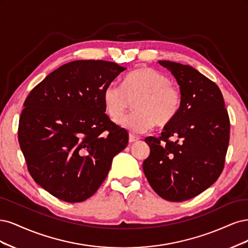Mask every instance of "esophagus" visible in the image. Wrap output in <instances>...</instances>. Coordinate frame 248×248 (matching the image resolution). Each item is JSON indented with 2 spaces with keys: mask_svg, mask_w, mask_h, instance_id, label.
Listing matches in <instances>:
<instances>
[{
  "mask_svg": "<svg viewBox=\"0 0 248 248\" xmlns=\"http://www.w3.org/2000/svg\"><path fill=\"white\" fill-rule=\"evenodd\" d=\"M138 140H139V137H136V136H134V135L130 134V136H129V142H130V143L137 142Z\"/></svg>",
  "mask_w": 248,
  "mask_h": 248,
  "instance_id": "34e87169",
  "label": "esophagus"
}]
</instances>
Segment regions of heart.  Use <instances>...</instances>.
<instances>
[{
	"mask_svg": "<svg viewBox=\"0 0 248 248\" xmlns=\"http://www.w3.org/2000/svg\"><path fill=\"white\" fill-rule=\"evenodd\" d=\"M135 102L136 111L122 118L118 124L133 134L145 133L157 124H170L180 112L182 93L171 79L154 68L140 67L127 74L123 85L110 83L103 91L104 107L116 121Z\"/></svg>",
	"mask_w": 248,
	"mask_h": 248,
	"instance_id": "b5f03b06",
	"label": "heart"
}]
</instances>
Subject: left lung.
<instances>
[{
  "label": "left lung",
  "mask_w": 248,
  "mask_h": 248,
  "mask_svg": "<svg viewBox=\"0 0 248 248\" xmlns=\"http://www.w3.org/2000/svg\"><path fill=\"white\" fill-rule=\"evenodd\" d=\"M176 78L182 93L180 112L159 137H147L149 156L143 171L155 193L171 202L201 194L225 167L230 118L219 87L187 65L159 61Z\"/></svg>",
  "instance_id": "8db88e82"
}]
</instances>
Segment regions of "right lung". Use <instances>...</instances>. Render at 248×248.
<instances>
[{"instance_id": "1", "label": "right lung", "mask_w": 248, "mask_h": 248, "mask_svg": "<svg viewBox=\"0 0 248 248\" xmlns=\"http://www.w3.org/2000/svg\"><path fill=\"white\" fill-rule=\"evenodd\" d=\"M126 69L112 62H70L31 91L18 142L31 176L55 198L85 201L107 177L129 134L105 113L103 91Z\"/></svg>"}]
</instances>
